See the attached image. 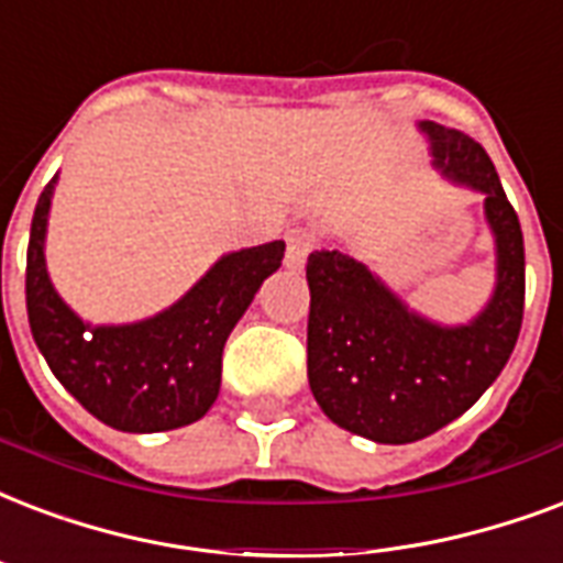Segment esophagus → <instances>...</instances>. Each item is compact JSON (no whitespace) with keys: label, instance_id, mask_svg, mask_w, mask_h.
<instances>
[{"label":"esophagus","instance_id":"esophagus-1","mask_svg":"<svg viewBox=\"0 0 563 563\" xmlns=\"http://www.w3.org/2000/svg\"><path fill=\"white\" fill-rule=\"evenodd\" d=\"M316 242H319V239H316L312 230H291V233L286 235V244H289V247H286V268H295V272L303 268V260H307V253L316 247Z\"/></svg>","mask_w":563,"mask_h":563}]
</instances>
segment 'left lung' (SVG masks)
Masks as SVG:
<instances>
[{"mask_svg": "<svg viewBox=\"0 0 563 563\" xmlns=\"http://www.w3.org/2000/svg\"><path fill=\"white\" fill-rule=\"evenodd\" d=\"M434 167L484 195L496 239V289L466 324H437L407 307L354 256L316 251L307 260L310 321L307 377L330 422L375 443H416L466 413L499 377L517 345L526 303L520 218L478 141L461 129L419 123Z\"/></svg>", "mask_w": 563, "mask_h": 563, "instance_id": "1", "label": "left lung"}]
</instances>
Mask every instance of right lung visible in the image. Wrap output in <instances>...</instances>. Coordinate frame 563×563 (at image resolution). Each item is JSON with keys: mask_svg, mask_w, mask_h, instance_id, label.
<instances>
[{"mask_svg": "<svg viewBox=\"0 0 563 563\" xmlns=\"http://www.w3.org/2000/svg\"><path fill=\"white\" fill-rule=\"evenodd\" d=\"M55 183L58 177L37 197L25 253V310L43 360L88 413L118 431L156 434L203 419L221 389L227 336L265 277L280 268L286 244L227 253L153 319L88 324L46 272L43 242Z\"/></svg>", "mask_w": 563, "mask_h": 563, "instance_id": "add662e5", "label": "right lung"}]
</instances>
